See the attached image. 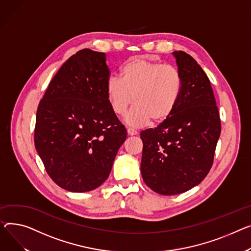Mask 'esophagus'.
<instances>
[{
    "instance_id": "1",
    "label": "esophagus",
    "mask_w": 251,
    "mask_h": 251,
    "mask_svg": "<svg viewBox=\"0 0 251 251\" xmlns=\"http://www.w3.org/2000/svg\"><path fill=\"white\" fill-rule=\"evenodd\" d=\"M127 133H128V135H130V136H133V135H136L138 132H137L135 129L128 128V129H127Z\"/></svg>"
}]
</instances>
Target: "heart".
<instances>
[{"instance_id":"b5f03b06","label":"heart","mask_w":251,"mask_h":251,"mask_svg":"<svg viewBox=\"0 0 251 251\" xmlns=\"http://www.w3.org/2000/svg\"><path fill=\"white\" fill-rule=\"evenodd\" d=\"M182 91L179 71L146 57L128 59L120 70L119 77H110L106 93L113 112L124 116L133 101L136 104L126 117L133 127L159 123L175 111Z\"/></svg>"}]
</instances>
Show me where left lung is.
Instances as JSON below:
<instances>
[{"label": "left lung", "mask_w": 251, "mask_h": 251, "mask_svg": "<svg viewBox=\"0 0 251 251\" xmlns=\"http://www.w3.org/2000/svg\"><path fill=\"white\" fill-rule=\"evenodd\" d=\"M182 77V91L173 114L156 128L142 131L141 175L155 193H185L210 172L221 121L210 80L183 51L173 52Z\"/></svg>", "instance_id": "left-lung-1"}]
</instances>
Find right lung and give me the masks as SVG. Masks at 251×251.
Returning a JSON list of instances; mask_svg holds the SVG:
<instances>
[{"label":"right lung","mask_w":251,"mask_h":251,"mask_svg":"<svg viewBox=\"0 0 251 251\" xmlns=\"http://www.w3.org/2000/svg\"><path fill=\"white\" fill-rule=\"evenodd\" d=\"M109 75L104 52L81 49L62 64L38 105L35 148L48 176L66 191L101 186L127 137L108 101Z\"/></svg>","instance_id":"obj_1"}]
</instances>
